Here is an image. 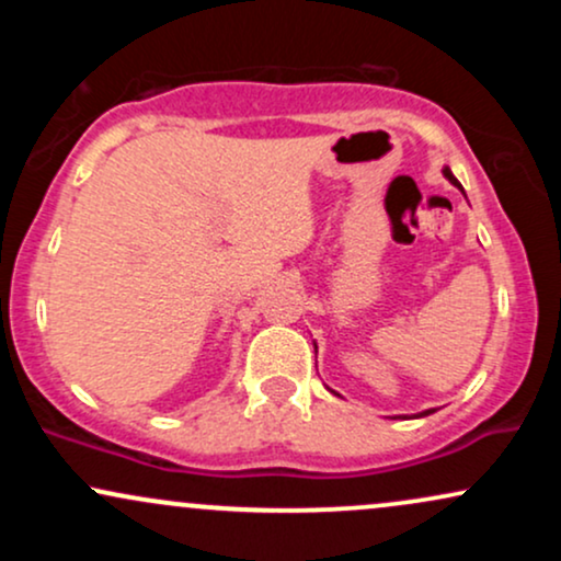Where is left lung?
Wrapping results in <instances>:
<instances>
[{"label": "left lung", "mask_w": 561, "mask_h": 561, "mask_svg": "<svg viewBox=\"0 0 561 561\" xmlns=\"http://www.w3.org/2000/svg\"><path fill=\"white\" fill-rule=\"evenodd\" d=\"M443 173H446V179H448V182H450V184H456V186H459V190H461V184H459V182H456V179H454V173H450L448 169H446V171H443ZM427 414H433V409H430V411H424V414H420V416H427Z\"/></svg>", "instance_id": "1"}]
</instances>
